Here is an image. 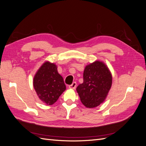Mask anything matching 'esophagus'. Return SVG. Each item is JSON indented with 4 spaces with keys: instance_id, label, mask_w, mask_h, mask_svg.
Returning <instances> with one entry per match:
<instances>
[{
    "instance_id": "34e87169",
    "label": "esophagus",
    "mask_w": 146,
    "mask_h": 146,
    "mask_svg": "<svg viewBox=\"0 0 146 146\" xmlns=\"http://www.w3.org/2000/svg\"><path fill=\"white\" fill-rule=\"evenodd\" d=\"M76 86H77V83L76 82H73L72 84H71V85H70L69 86V88H70V89L75 90V89H76Z\"/></svg>"
}]
</instances>
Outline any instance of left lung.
Returning <instances> with one entry per match:
<instances>
[{"label":"left lung","mask_w":146,"mask_h":146,"mask_svg":"<svg viewBox=\"0 0 146 146\" xmlns=\"http://www.w3.org/2000/svg\"><path fill=\"white\" fill-rule=\"evenodd\" d=\"M112 85V76L102 61L87 65L83 72V82L77 87L82 103L87 108H95L104 102Z\"/></svg>","instance_id":"left-lung-1"}]
</instances>
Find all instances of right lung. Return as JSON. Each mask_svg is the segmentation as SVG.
<instances>
[{
  "mask_svg": "<svg viewBox=\"0 0 146 146\" xmlns=\"http://www.w3.org/2000/svg\"><path fill=\"white\" fill-rule=\"evenodd\" d=\"M33 87L39 98L48 105L55 103L66 90L56 66L49 61L43 63L38 70L33 78Z\"/></svg>",
  "mask_w": 146,
  "mask_h": 146,
  "instance_id": "1",
  "label": "right lung"
}]
</instances>
